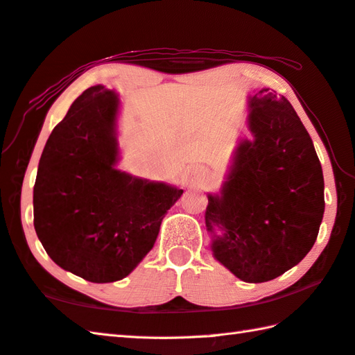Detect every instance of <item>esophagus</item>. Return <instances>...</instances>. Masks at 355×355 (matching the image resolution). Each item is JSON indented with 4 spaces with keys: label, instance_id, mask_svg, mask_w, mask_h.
Returning <instances> with one entry per match:
<instances>
[{
    "label": "esophagus",
    "instance_id": "1",
    "mask_svg": "<svg viewBox=\"0 0 355 355\" xmlns=\"http://www.w3.org/2000/svg\"><path fill=\"white\" fill-rule=\"evenodd\" d=\"M200 173H201V172H200ZM203 175H205V172H203ZM200 177H201V175H200Z\"/></svg>",
    "mask_w": 355,
    "mask_h": 355
}]
</instances>
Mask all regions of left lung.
Returning a JSON list of instances; mask_svg holds the SVG:
<instances>
[{
    "instance_id": "1",
    "label": "left lung",
    "mask_w": 355,
    "mask_h": 355,
    "mask_svg": "<svg viewBox=\"0 0 355 355\" xmlns=\"http://www.w3.org/2000/svg\"><path fill=\"white\" fill-rule=\"evenodd\" d=\"M246 126L218 192L205 212L214 259L246 283L274 280L298 265L317 240L324 212L320 159L284 96H248Z\"/></svg>"
}]
</instances>
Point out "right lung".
<instances>
[{"label": "right lung", "mask_w": 355, "mask_h": 355, "mask_svg": "<svg viewBox=\"0 0 355 355\" xmlns=\"http://www.w3.org/2000/svg\"><path fill=\"white\" fill-rule=\"evenodd\" d=\"M120 112L114 89H86L49 137L33 186V226L47 255L92 283L140 265L183 193L118 168Z\"/></svg>", "instance_id": "1"}]
</instances>
